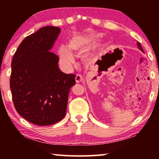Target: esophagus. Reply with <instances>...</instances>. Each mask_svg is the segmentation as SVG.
<instances>
[{"mask_svg": "<svg viewBox=\"0 0 159 159\" xmlns=\"http://www.w3.org/2000/svg\"><path fill=\"white\" fill-rule=\"evenodd\" d=\"M75 79H76V83H80V82H81L82 80H83L82 75H81V74H76V78H75Z\"/></svg>", "mask_w": 159, "mask_h": 159, "instance_id": "1", "label": "esophagus"}]
</instances>
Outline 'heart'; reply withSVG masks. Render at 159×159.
<instances>
[{
    "label": "heart",
    "instance_id": "obj_1",
    "mask_svg": "<svg viewBox=\"0 0 159 159\" xmlns=\"http://www.w3.org/2000/svg\"><path fill=\"white\" fill-rule=\"evenodd\" d=\"M91 41H92L91 39L81 36L74 38L68 45L69 49L65 46H61L59 50V55L61 62L64 66H71L74 62V58L71 52L74 51L81 50Z\"/></svg>",
    "mask_w": 159,
    "mask_h": 159
}]
</instances>
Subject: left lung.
I'll use <instances>...</instances> for the list:
<instances>
[{"label":"left lung","instance_id":"1","mask_svg":"<svg viewBox=\"0 0 159 159\" xmlns=\"http://www.w3.org/2000/svg\"><path fill=\"white\" fill-rule=\"evenodd\" d=\"M137 45H138V48L139 50H140L142 52H144V50H143V48H142V45H141V44H140V43L139 42H137Z\"/></svg>","mask_w":159,"mask_h":159}]
</instances>
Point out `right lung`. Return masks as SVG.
Segmentation results:
<instances>
[{
  "instance_id": "add662e5",
  "label": "right lung",
  "mask_w": 159,
  "mask_h": 159,
  "mask_svg": "<svg viewBox=\"0 0 159 159\" xmlns=\"http://www.w3.org/2000/svg\"><path fill=\"white\" fill-rule=\"evenodd\" d=\"M60 31L52 26L41 28L23 40L12 58L10 86L14 106L35 125L60 121L76 84L75 75L61 71L58 56L50 51Z\"/></svg>"
}]
</instances>
